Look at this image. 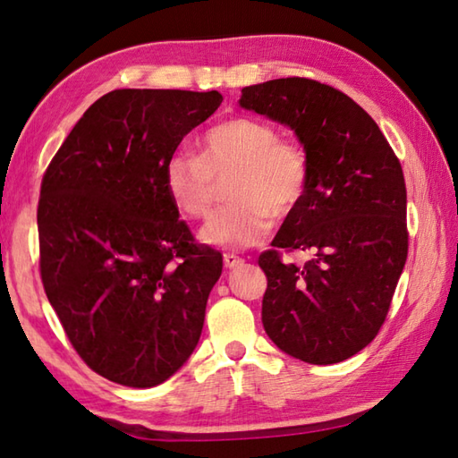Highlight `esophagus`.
<instances>
[{"mask_svg":"<svg viewBox=\"0 0 458 458\" xmlns=\"http://www.w3.org/2000/svg\"><path fill=\"white\" fill-rule=\"evenodd\" d=\"M244 260L240 256H236V254H230V252H226L224 254V266H226V268H236V266H240L242 264Z\"/></svg>","mask_w":458,"mask_h":458,"instance_id":"esophagus-1","label":"esophagus"}]
</instances>
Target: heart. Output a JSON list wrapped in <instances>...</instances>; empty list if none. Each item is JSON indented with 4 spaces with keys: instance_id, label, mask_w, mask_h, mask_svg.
I'll return each instance as SVG.
<instances>
[{
    "instance_id": "b5f03b06",
    "label": "heart",
    "mask_w": 458,
    "mask_h": 458,
    "mask_svg": "<svg viewBox=\"0 0 458 458\" xmlns=\"http://www.w3.org/2000/svg\"><path fill=\"white\" fill-rule=\"evenodd\" d=\"M228 178L234 204L212 214L198 236L208 246L242 250L270 234L272 214L286 216L302 202L309 162L296 144L280 140L272 123L232 118L206 131L198 156L180 149L164 165L165 192L194 218L210 208L216 182Z\"/></svg>"
}]
</instances>
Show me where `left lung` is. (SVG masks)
<instances>
[{
  "mask_svg": "<svg viewBox=\"0 0 458 458\" xmlns=\"http://www.w3.org/2000/svg\"><path fill=\"white\" fill-rule=\"evenodd\" d=\"M240 107L290 128L309 162L302 202L258 264L266 335L309 364L351 359L372 343L401 278L406 188L398 157L370 115L343 91L306 78L248 86ZM278 247L311 254L282 263Z\"/></svg>",
  "mask_w": 458,
  "mask_h": 458,
  "instance_id": "obj_1",
  "label": "left lung"
}]
</instances>
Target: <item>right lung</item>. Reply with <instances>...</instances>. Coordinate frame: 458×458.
Segmentation results:
<instances>
[{
	"instance_id": "right-lung-1",
	"label": "right lung",
	"mask_w": 458,
	"mask_h": 458,
	"mask_svg": "<svg viewBox=\"0 0 458 458\" xmlns=\"http://www.w3.org/2000/svg\"><path fill=\"white\" fill-rule=\"evenodd\" d=\"M220 104L216 89H114L88 107L41 182L47 301L88 367L118 385H162L200 340L222 254L194 244L164 165Z\"/></svg>"
}]
</instances>
